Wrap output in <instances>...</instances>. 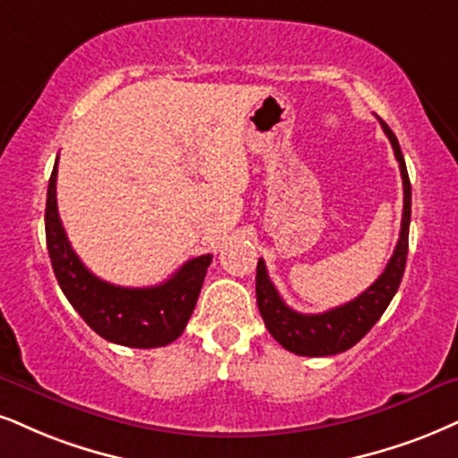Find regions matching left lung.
I'll return each instance as SVG.
<instances>
[{
	"instance_id": "8db88e82",
	"label": "left lung",
	"mask_w": 458,
	"mask_h": 458,
	"mask_svg": "<svg viewBox=\"0 0 458 458\" xmlns=\"http://www.w3.org/2000/svg\"><path fill=\"white\" fill-rule=\"evenodd\" d=\"M386 138L391 140L394 157L399 161L403 180V216L402 231H399L397 246L391 261L386 263L385 272L369 289L354 297L352 301L344 303L323 314H301L295 312L282 301L280 293L269 280L265 261L259 259L257 263V306L263 316V323L272 333L274 340L286 348L289 352L301 354V357H331V354L346 352L359 340H363L367 331L374 327L391 299L402 284L405 272V259H408V235H410V216H411V186L408 169L399 148L397 138L385 121H380Z\"/></svg>"
}]
</instances>
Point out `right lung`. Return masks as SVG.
Returning a JSON list of instances; mask_svg holds the SVG:
<instances>
[{"instance_id": "right-lung-1", "label": "right lung", "mask_w": 458, "mask_h": 458, "mask_svg": "<svg viewBox=\"0 0 458 458\" xmlns=\"http://www.w3.org/2000/svg\"><path fill=\"white\" fill-rule=\"evenodd\" d=\"M44 223L56 282L67 301L98 335L129 348L167 346L182 335L212 255L191 259L163 284L146 289L116 286L98 278L73 252L61 225L56 210V163L48 180Z\"/></svg>"}]
</instances>
